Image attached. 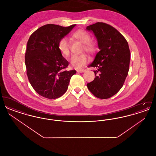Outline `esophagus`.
Listing matches in <instances>:
<instances>
[{
	"instance_id": "esophagus-1",
	"label": "esophagus",
	"mask_w": 156,
	"mask_h": 156,
	"mask_svg": "<svg viewBox=\"0 0 156 156\" xmlns=\"http://www.w3.org/2000/svg\"><path fill=\"white\" fill-rule=\"evenodd\" d=\"M76 71L78 73H83V72L85 71V69H76Z\"/></svg>"
}]
</instances>
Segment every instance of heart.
<instances>
[{
    "label": "heart",
    "mask_w": 156,
    "mask_h": 156,
    "mask_svg": "<svg viewBox=\"0 0 156 156\" xmlns=\"http://www.w3.org/2000/svg\"><path fill=\"white\" fill-rule=\"evenodd\" d=\"M72 37L83 43L82 50L90 54H94L98 51L97 44L91 41V36L89 33L83 30H78L71 35ZM58 48L60 53L64 57H68L70 54V47L66 37L61 38L58 43ZM88 61V57L85 54L73 55L69 59L71 66L76 68L84 66Z\"/></svg>",
    "instance_id": "1"
}]
</instances>
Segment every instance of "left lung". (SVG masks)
Instances as JSON below:
<instances>
[{
	"label": "left lung",
	"mask_w": 156,
	"mask_h": 156,
	"mask_svg": "<svg viewBox=\"0 0 156 156\" xmlns=\"http://www.w3.org/2000/svg\"><path fill=\"white\" fill-rule=\"evenodd\" d=\"M97 37L100 51L88 67L96 68L94 81L87 83L90 92L100 99H108L123 87L129 69L130 51L123 36L111 25L97 22L87 27Z\"/></svg>",
	"instance_id": "obj_1"
}]
</instances>
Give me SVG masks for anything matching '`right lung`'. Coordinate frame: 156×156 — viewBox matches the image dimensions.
Here are the masks:
<instances>
[{
  "mask_svg": "<svg viewBox=\"0 0 156 156\" xmlns=\"http://www.w3.org/2000/svg\"><path fill=\"white\" fill-rule=\"evenodd\" d=\"M75 26L49 24L36 30L27 41L25 53L27 75L38 94L54 99L63 95L75 70L67 71L69 62L59 52L58 43Z\"/></svg>",
  "mask_w": 156,
  "mask_h": 156,
  "instance_id": "right-lung-1",
  "label": "right lung"
}]
</instances>
